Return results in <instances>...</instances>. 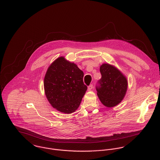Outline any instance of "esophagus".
<instances>
[{
	"mask_svg": "<svg viewBox=\"0 0 160 160\" xmlns=\"http://www.w3.org/2000/svg\"><path fill=\"white\" fill-rule=\"evenodd\" d=\"M92 89H93V85H92V84H91L90 86H88V90L89 91H91Z\"/></svg>",
	"mask_w": 160,
	"mask_h": 160,
	"instance_id": "1",
	"label": "esophagus"
}]
</instances>
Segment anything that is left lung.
Returning a JSON list of instances; mask_svg holds the SVG:
<instances>
[{
  "instance_id": "1",
  "label": "left lung",
  "mask_w": 160,
  "mask_h": 160,
  "mask_svg": "<svg viewBox=\"0 0 160 160\" xmlns=\"http://www.w3.org/2000/svg\"><path fill=\"white\" fill-rule=\"evenodd\" d=\"M102 74L96 88L102 103L108 108L114 107L123 100L128 89L126 77L113 65L103 63L100 67Z\"/></svg>"
}]
</instances>
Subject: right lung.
<instances>
[{"instance_id": "add662e5", "label": "right lung", "mask_w": 160, "mask_h": 160, "mask_svg": "<svg viewBox=\"0 0 160 160\" xmlns=\"http://www.w3.org/2000/svg\"><path fill=\"white\" fill-rule=\"evenodd\" d=\"M83 77V71L64 57L53 61L44 81L46 97L52 107L66 114L74 112L88 89Z\"/></svg>"}]
</instances>
